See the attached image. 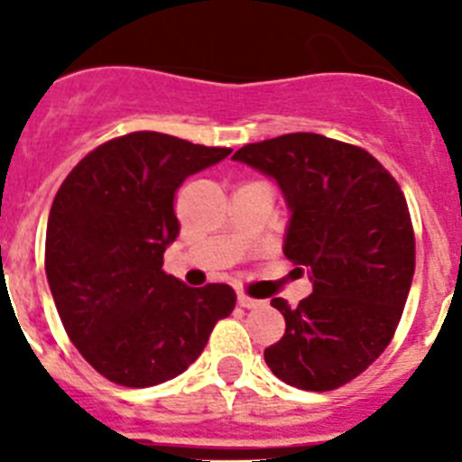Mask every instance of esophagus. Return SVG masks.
<instances>
[{
    "label": "esophagus",
    "mask_w": 462,
    "mask_h": 462,
    "mask_svg": "<svg viewBox=\"0 0 462 462\" xmlns=\"http://www.w3.org/2000/svg\"><path fill=\"white\" fill-rule=\"evenodd\" d=\"M238 305L245 310H254V308H263L266 300H259V298H252L247 293H238Z\"/></svg>",
    "instance_id": "34e87169"
}]
</instances>
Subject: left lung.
I'll use <instances>...</instances> for the list:
<instances>
[{
  "mask_svg": "<svg viewBox=\"0 0 462 462\" xmlns=\"http://www.w3.org/2000/svg\"><path fill=\"white\" fill-rule=\"evenodd\" d=\"M234 159L282 187L284 256L312 273L296 308L271 300L287 330L263 352L268 368L296 389H340L382 356L405 310L416 259L405 194L373 154L321 134L247 143Z\"/></svg>",
  "mask_w": 462,
  "mask_h": 462,
  "instance_id": "8db88e82",
  "label": "left lung"
}]
</instances>
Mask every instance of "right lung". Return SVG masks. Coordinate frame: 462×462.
<instances>
[{"label":"right lung","instance_id":"add662e5","mask_svg":"<svg viewBox=\"0 0 462 462\" xmlns=\"http://www.w3.org/2000/svg\"><path fill=\"white\" fill-rule=\"evenodd\" d=\"M228 152L132 132L85 154L57 189L48 284L69 340L108 382L145 389L178 377L234 312L228 284L194 289L162 271L180 234L175 191Z\"/></svg>","mask_w":462,"mask_h":462}]
</instances>
